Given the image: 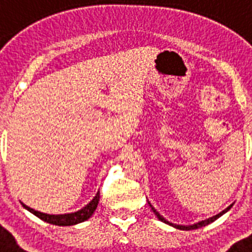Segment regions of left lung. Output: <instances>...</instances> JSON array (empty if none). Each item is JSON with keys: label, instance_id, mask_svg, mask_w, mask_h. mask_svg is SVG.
I'll return each instance as SVG.
<instances>
[{"label": "left lung", "instance_id": "1", "mask_svg": "<svg viewBox=\"0 0 252 252\" xmlns=\"http://www.w3.org/2000/svg\"><path fill=\"white\" fill-rule=\"evenodd\" d=\"M150 206H151V205H150ZM230 206H232V205H230ZM230 206L229 208H227L225 209V210H223L221 211V213H219V214L218 215H215V217H213V218H210V219H206V220H202V221H200V223H197V224H193V225H175V224H172V223H169L168 220H165V219H164V218L161 217V215L158 214V211L155 210V209L152 208L151 206V209H152V211H154V213H155V215L156 217L158 218V219H160V220L161 221H164V223H166V224H170V225H173V227H175V228H178V229H182V230H191V229H197V228H201V227H205V225H208V224H210L211 221H214L215 219H218V218L219 217H221V215L224 214V213H227L228 210H229L230 209Z\"/></svg>", "mask_w": 252, "mask_h": 252}]
</instances>
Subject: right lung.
<instances>
[{"mask_svg": "<svg viewBox=\"0 0 252 252\" xmlns=\"http://www.w3.org/2000/svg\"><path fill=\"white\" fill-rule=\"evenodd\" d=\"M100 201V192H97L96 196L94 197V200L90 202V204L84 206L82 210L77 211V213H71V214H64V215H50V214H44V213H41V211H37L34 209H31L29 206L23 204L27 210H29L31 213L38 217L39 219H42L43 221H47L50 224H55V225H74V224L82 223V221L87 220L88 218L92 217V214L94 213L97 208V204Z\"/></svg>", "mask_w": 252, "mask_h": 252, "instance_id": "obj_1", "label": "right lung"}]
</instances>
